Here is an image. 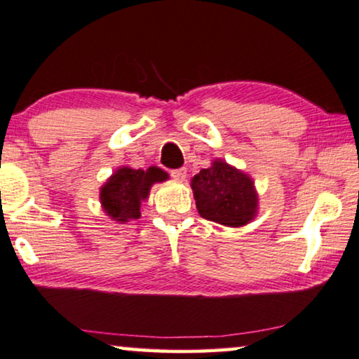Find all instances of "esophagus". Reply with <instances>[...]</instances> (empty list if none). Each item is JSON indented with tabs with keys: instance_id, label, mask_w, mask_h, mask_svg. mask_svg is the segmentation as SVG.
Wrapping results in <instances>:
<instances>
[{
	"instance_id": "obj_1",
	"label": "esophagus",
	"mask_w": 359,
	"mask_h": 359,
	"mask_svg": "<svg viewBox=\"0 0 359 359\" xmlns=\"http://www.w3.org/2000/svg\"><path fill=\"white\" fill-rule=\"evenodd\" d=\"M170 175H171V178H175L176 181H181V183H183V181L186 180V170L184 168L171 170Z\"/></svg>"
}]
</instances>
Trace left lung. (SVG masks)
I'll use <instances>...</instances> for the list:
<instances>
[{"instance_id":"1","label":"left lung","mask_w":359,"mask_h":359,"mask_svg":"<svg viewBox=\"0 0 359 359\" xmlns=\"http://www.w3.org/2000/svg\"><path fill=\"white\" fill-rule=\"evenodd\" d=\"M197 212L202 218L225 226H243L257 214L254 181L223 160L201 170L191 180Z\"/></svg>"}]
</instances>
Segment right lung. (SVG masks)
I'll list each match as a JSON object with an SVG mask.
<instances>
[{
    "label": "right lung",
    "mask_w": 359,
    "mask_h": 359,
    "mask_svg": "<svg viewBox=\"0 0 359 359\" xmlns=\"http://www.w3.org/2000/svg\"><path fill=\"white\" fill-rule=\"evenodd\" d=\"M168 180V173L158 167L134 170L121 167L100 188L103 210L111 220L124 223L141 217V205L155 183Z\"/></svg>",
    "instance_id": "1"
}]
</instances>
